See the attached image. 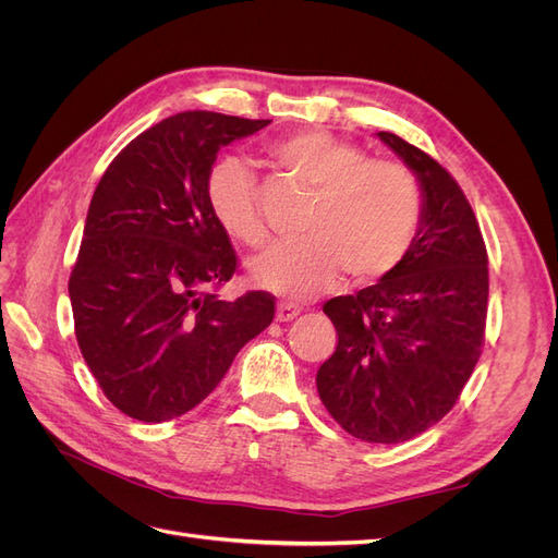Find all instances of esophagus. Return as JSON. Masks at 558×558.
Instances as JSON below:
<instances>
[{
	"label": "esophagus",
	"instance_id": "1",
	"mask_svg": "<svg viewBox=\"0 0 558 558\" xmlns=\"http://www.w3.org/2000/svg\"><path fill=\"white\" fill-rule=\"evenodd\" d=\"M302 310L298 305H291V302H281V305L277 307V320L279 324H283V320H293Z\"/></svg>",
	"mask_w": 558,
	"mask_h": 558
}]
</instances>
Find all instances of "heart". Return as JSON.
<instances>
[{"instance_id":"obj_1","label":"heart","mask_w":558,"mask_h":558,"mask_svg":"<svg viewBox=\"0 0 558 558\" xmlns=\"http://www.w3.org/2000/svg\"><path fill=\"white\" fill-rule=\"evenodd\" d=\"M267 156L305 189L314 191L307 242L281 246L253 263V279L283 298H312L340 281L377 283L408 258L424 211L421 185L408 165L365 158L359 146L324 130L286 134ZM214 218L230 238L260 248L269 232L258 209L256 181L240 160H221L207 179Z\"/></svg>"}]
</instances>
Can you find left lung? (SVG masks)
Listing matches in <instances>:
<instances>
[{
	"label": "left lung",
	"mask_w": 558,
	"mask_h": 558,
	"mask_svg": "<svg viewBox=\"0 0 558 558\" xmlns=\"http://www.w3.org/2000/svg\"><path fill=\"white\" fill-rule=\"evenodd\" d=\"M379 140L421 183V226L396 272L324 305L337 347L316 388L349 435L398 445L453 408L482 356L488 258L475 211L445 167L393 132Z\"/></svg>",
	"instance_id": "8db88e82"
}]
</instances>
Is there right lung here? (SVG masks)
I'll use <instances>...</instances> for the list:
<instances>
[{
    "label": "right lung",
    "instance_id": "add662e5",
    "mask_svg": "<svg viewBox=\"0 0 558 558\" xmlns=\"http://www.w3.org/2000/svg\"><path fill=\"white\" fill-rule=\"evenodd\" d=\"M269 121L183 111L134 137L99 179L70 277L74 332L123 414L160 424L205 400L275 318V295L218 289L238 272L209 209L216 154Z\"/></svg>",
    "mask_w": 558,
    "mask_h": 558
}]
</instances>
